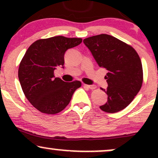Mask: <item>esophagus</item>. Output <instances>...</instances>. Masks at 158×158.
I'll return each instance as SVG.
<instances>
[{
	"label": "esophagus",
	"mask_w": 158,
	"mask_h": 158,
	"mask_svg": "<svg viewBox=\"0 0 158 158\" xmlns=\"http://www.w3.org/2000/svg\"><path fill=\"white\" fill-rule=\"evenodd\" d=\"M84 86L85 87V88H89V89H91V90H93V89H95L96 88H97V86H96V85H85V84H84Z\"/></svg>",
	"instance_id": "obj_1"
}]
</instances>
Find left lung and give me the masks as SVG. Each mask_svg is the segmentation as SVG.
I'll return each mask as SVG.
<instances>
[{
  "instance_id": "8db88e82",
  "label": "left lung",
  "mask_w": 158,
  "mask_h": 158,
  "mask_svg": "<svg viewBox=\"0 0 158 158\" xmlns=\"http://www.w3.org/2000/svg\"><path fill=\"white\" fill-rule=\"evenodd\" d=\"M99 67L107 70L108 101L99 108L107 113H117L135 99L143 84V67L139 56L131 45L107 34L83 40Z\"/></svg>"
}]
</instances>
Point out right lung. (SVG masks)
<instances>
[{
  "instance_id": "1",
  "label": "right lung",
  "mask_w": 158,
  "mask_h": 158,
  "mask_svg": "<svg viewBox=\"0 0 158 158\" xmlns=\"http://www.w3.org/2000/svg\"><path fill=\"white\" fill-rule=\"evenodd\" d=\"M81 41L80 38L55 36L37 40L27 49L20 63L19 79L25 97L39 111L59 113L70 102L74 91L81 87L79 81L65 82L55 78L54 70L64 65L66 50Z\"/></svg>"
}]
</instances>
